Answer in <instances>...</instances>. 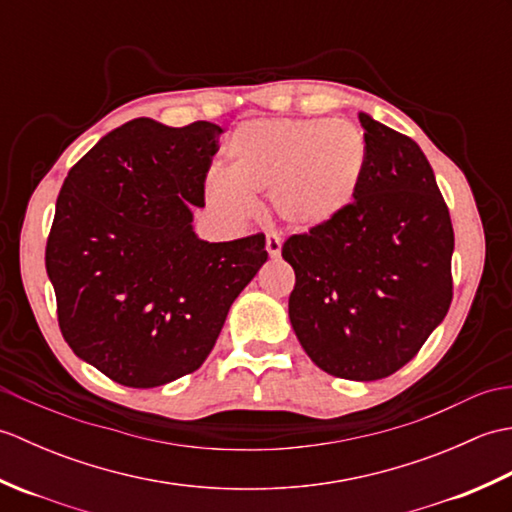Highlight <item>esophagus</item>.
<instances>
[{
    "instance_id": "1",
    "label": "esophagus",
    "mask_w": 512,
    "mask_h": 512,
    "mask_svg": "<svg viewBox=\"0 0 512 512\" xmlns=\"http://www.w3.org/2000/svg\"><path fill=\"white\" fill-rule=\"evenodd\" d=\"M266 250H268V255L273 257V259L279 257V253H281V237L275 235V233L266 235Z\"/></svg>"
}]
</instances>
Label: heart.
<instances>
[{"mask_svg": "<svg viewBox=\"0 0 512 512\" xmlns=\"http://www.w3.org/2000/svg\"><path fill=\"white\" fill-rule=\"evenodd\" d=\"M228 171L211 169L204 189L231 217L253 211L255 193L270 191L284 224L301 231L336 220L350 206L367 169L361 127L332 118H255L226 143Z\"/></svg>", "mask_w": 512, "mask_h": 512, "instance_id": "b5f03b06", "label": "heart"}]
</instances>
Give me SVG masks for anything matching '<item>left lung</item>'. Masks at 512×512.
Returning a JSON list of instances; mask_svg holds the SVG:
<instances>
[{
    "label": "left lung",
    "mask_w": 512,
    "mask_h": 512,
    "mask_svg": "<svg viewBox=\"0 0 512 512\" xmlns=\"http://www.w3.org/2000/svg\"><path fill=\"white\" fill-rule=\"evenodd\" d=\"M367 169L330 224L281 248L297 284L288 317L323 372L378 380L409 363L451 306L453 226L436 176L411 138L358 112Z\"/></svg>",
    "instance_id": "obj_1"
}]
</instances>
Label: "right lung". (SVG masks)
Listing matches in <instances>:
<instances>
[{
    "label": "right lung",
    "mask_w": 512,
    "mask_h": 512,
    "mask_svg": "<svg viewBox=\"0 0 512 512\" xmlns=\"http://www.w3.org/2000/svg\"><path fill=\"white\" fill-rule=\"evenodd\" d=\"M222 127L134 118L70 169L46 246L63 339L125 387L198 369L266 264V237L206 242L193 231Z\"/></svg>",
    "instance_id": "obj_1"
}]
</instances>
